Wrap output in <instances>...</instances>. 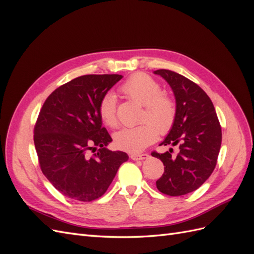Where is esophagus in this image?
Returning a JSON list of instances; mask_svg holds the SVG:
<instances>
[{
    "mask_svg": "<svg viewBox=\"0 0 254 254\" xmlns=\"http://www.w3.org/2000/svg\"><path fill=\"white\" fill-rule=\"evenodd\" d=\"M130 158H131V160H134V161H143V160L148 159L149 155H148V153H142V155H131V156H130Z\"/></svg>",
    "mask_w": 254,
    "mask_h": 254,
    "instance_id": "34e87169",
    "label": "esophagus"
}]
</instances>
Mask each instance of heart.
<instances>
[{"label": "heart", "instance_id": "heart-1", "mask_svg": "<svg viewBox=\"0 0 254 254\" xmlns=\"http://www.w3.org/2000/svg\"><path fill=\"white\" fill-rule=\"evenodd\" d=\"M123 93L144 106L141 115L142 124L123 128L115 132V147L127 152L136 153L156 141L158 132L167 133L176 120V104L168 95L162 93L160 84L146 74H134L121 87ZM98 114L105 125L117 127V97L108 92L98 105Z\"/></svg>", "mask_w": 254, "mask_h": 254}]
</instances>
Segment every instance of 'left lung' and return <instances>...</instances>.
I'll list each match as a JSON object with an SVG mask.
<instances>
[{
  "instance_id": "8db88e82",
  "label": "left lung",
  "mask_w": 254,
  "mask_h": 254,
  "mask_svg": "<svg viewBox=\"0 0 254 254\" xmlns=\"http://www.w3.org/2000/svg\"><path fill=\"white\" fill-rule=\"evenodd\" d=\"M170 84L176 99L174 126L160 145H179V152L153 151L162 161L164 174L156 184L168 196H182L200 188L213 173L221 145V127L210 97L184 76L170 71L153 72Z\"/></svg>"
}]
</instances>
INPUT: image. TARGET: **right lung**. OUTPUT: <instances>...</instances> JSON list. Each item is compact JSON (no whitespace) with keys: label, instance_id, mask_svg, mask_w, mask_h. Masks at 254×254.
<instances>
[{"label":"right lung","instance_id":"obj_1","mask_svg":"<svg viewBox=\"0 0 254 254\" xmlns=\"http://www.w3.org/2000/svg\"><path fill=\"white\" fill-rule=\"evenodd\" d=\"M122 78L119 74L80 76L57 88L40 110L34 142L41 171L73 200L88 202L103 196L129 158L106 148L112 139L98 114L102 97ZM92 149L98 151L89 157Z\"/></svg>","mask_w":254,"mask_h":254}]
</instances>
